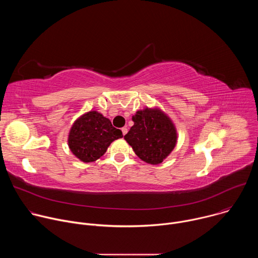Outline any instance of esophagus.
<instances>
[{"label":"esophagus","mask_w":258,"mask_h":258,"mask_svg":"<svg viewBox=\"0 0 258 258\" xmlns=\"http://www.w3.org/2000/svg\"><path fill=\"white\" fill-rule=\"evenodd\" d=\"M121 132H122V135L125 136V135L127 134V128H126V127H122V128H121Z\"/></svg>","instance_id":"esophagus-1"}]
</instances>
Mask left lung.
Listing matches in <instances>:
<instances>
[{
    "label": "left lung",
    "mask_w": 258,
    "mask_h": 258,
    "mask_svg": "<svg viewBox=\"0 0 258 258\" xmlns=\"http://www.w3.org/2000/svg\"><path fill=\"white\" fill-rule=\"evenodd\" d=\"M134 125L124 136L137 156L146 163L160 164L174 149L177 132L159 107H145L133 115Z\"/></svg>",
    "instance_id": "obj_1"
}]
</instances>
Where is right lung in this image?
Segmentation results:
<instances>
[{
  "label": "right lung",
  "instance_id": "obj_1",
  "mask_svg": "<svg viewBox=\"0 0 258 258\" xmlns=\"http://www.w3.org/2000/svg\"><path fill=\"white\" fill-rule=\"evenodd\" d=\"M122 137V132L112 126L107 117L96 110H91L73 122L67 143L73 155L89 163L103 156L110 144Z\"/></svg>",
  "mask_w": 258,
  "mask_h": 258
}]
</instances>
